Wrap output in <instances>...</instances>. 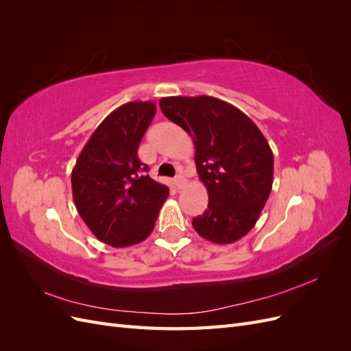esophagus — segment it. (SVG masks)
Here are the masks:
<instances>
[{
  "label": "esophagus",
  "instance_id": "34e87169",
  "mask_svg": "<svg viewBox=\"0 0 351 351\" xmlns=\"http://www.w3.org/2000/svg\"><path fill=\"white\" fill-rule=\"evenodd\" d=\"M174 186L177 190H182L186 186V178L183 176H177L174 178Z\"/></svg>",
  "mask_w": 351,
  "mask_h": 351
}]
</instances>
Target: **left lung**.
<instances>
[{
    "mask_svg": "<svg viewBox=\"0 0 351 351\" xmlns=\"http://www.w3.org/2000/svg\"><path fill=\"white\" fill-rule=\"evenodd\" d=\"M159 107L195 143V162L209 202L204 214L193 218V228L215 244L240 240L256 224L271 195L269 143L246 114L214 97H167Z\"/></svg>",
    "mask_w": 351,
    "mask_h": 351,
    "instance_id": "8db88e82",
    "label": "left lung"
}]
</instances>
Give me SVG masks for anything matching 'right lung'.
<instances>
[{"label": "right lung", "mask_w": 351, "mask_h": 351, "mask_svg": "<svg viewBox=\"0 0 351 351\" xmlns=\"http://www.w3.org/2000/svg\"><path fill=\"white\" fill-rule=\"evenodd\" d=\"M152 101L127 102L97 127L71 171L79 215L99 241L133 246L151 234L168 197L165 184L149 176L137 149L154 120Z\"/></svg>", "instance_id": "add662e5"}]
</instances>
